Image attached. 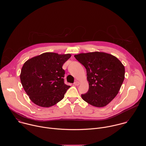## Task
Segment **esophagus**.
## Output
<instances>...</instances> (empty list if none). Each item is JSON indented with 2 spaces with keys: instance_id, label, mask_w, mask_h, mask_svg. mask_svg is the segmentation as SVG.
Returning a JSON list of instances; mask_svg holds the SVG:
<instances>
[{
  "instance_id": "1",
  "label": "esophagus",
  "mask_w": 146,
  "mask_h": 146,
  "mask_svg": "<svg viewBox=\"0 0 146 146\" xmlns=\"http://www.w3.org/2000/svg\"><path fill=\"white\" fill-rule=\"evenodd\" d=\"M74 84L75 86H79L80 84V82L79 81H76L74 82Z\"/></svg>"
}]
</instances>
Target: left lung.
I'll use <instances>...</instances> for the list:
<instances>
[{"instance_id": "left-lung-1", "label": "left lung", "mask_w": 146, "mask_h": 146, "mask_svg": "<svg viewBox=\"0 0 146 146\" xmlns=\"http://www.w3.org/2000/svg\"><path fill=\"white\" fill-rule=\"evenodd\" d=\"M74 57L87 70L89 89L82 99L97 107H105L117 96L125 78V67L115 56L103 52L80 53Z\"/></svg>"}]
</instances>
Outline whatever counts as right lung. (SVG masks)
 Listing matches in <instances>:
<instances>
[{"label":"right lung","mask_w":146,"mask_h":146,"mask_svg":"<svg viewBox=\"0 0 146 146\" xmlns=\"http://www.w3.org/2000/svg\"><path fill=\"white\" fill-rule=\"evenodd\" d=\"M70 54L44 52L27 60L20 74L22 86L35 105L49 108L64 98L70 86L64 83L62 66Z\"/></svg>","instance_id":"right-lung-1"}]
</instances>
